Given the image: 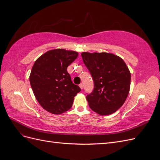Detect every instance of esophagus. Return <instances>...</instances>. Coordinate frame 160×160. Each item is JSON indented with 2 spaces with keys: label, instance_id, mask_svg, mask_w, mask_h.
<instances>
[{
  "label": "esophagus",
  "instance_id": "1",
  "mask_svg": "<svg viewBox=\"0 0 160 160\" xmlns=\"http://www.w3.org/2000/svg\"><path fill=\"white\" fill-rule=\"evenodd\" d=\"M79 88H80L81 89L83 88V84H82V83H80V84L79 85Z\"/></svg>",
  "mask_w": 160,
  "mask_h": 160
}]
</instances>
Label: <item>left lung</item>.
Returning a JSON list of instances; mask_svg holds the SVG:
<instances>
[{"instance_id":"obj_1","label":"left lung","mask_w":160,"mask_h":160,"mask_svg":"<svg viewBox=\"0 0 160 160\" xmlns=\"http://www.w3.org/2000/svg\"><path fill=\"white\" fill-rule=\"evenodd\" d=\"M84 64L94 82V89L87 95L90 108L101 115L118 111L129 94L131 73L122 58L108 52H83Z\"/></svg>"}]
</instances>
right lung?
I'll use <instances>...</instances> for the list:
<instances>
[{"label": "right lung", "mask_w": 160, "mask_h": 160, "mask_svg": "<svg viewBox=\"0 0 160 160\" xmlns=\"http://www.w3.org/2000/svg\"><path fill=\"white\" fill-rule=\"evenodd\" d=\"M77 56L76 51L53 49L38 57L32 66L29 80L33 93L49 113L59 115L68 111L81 91L78 85L72 83L67 70Z\"/></svg>", "instance_id": "1"}]
</instances>
